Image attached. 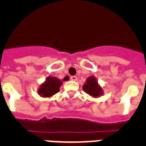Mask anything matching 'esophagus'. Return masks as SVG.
<instances>
[{
	"instance_id": "obj_1",
	"label": "esophagus",
	"mask_w": 146,
	"mask_h": 146,
	"mask_svg": "<svg viewBox=\"0 0 146 146\" xmlns=\"http://www.w3.org/2000/svg\"><path fill=\"white\" fill-rule=\"evenodd\" d=\"M70 79L73 81H76L77 80V77L76 76H71Z\"/></svg>"
}]
</instances>
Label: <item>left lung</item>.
Returning a JSON list of instances; mask_svg holds the SVG:
<instances>
[{
	"instance_id": "left-lung-1",
	"label": "left lung",
	"mask_w": 146,
	"mask_h": 146,
	"mask_svg": "<svg viewBox=\"0 0 146 146\" xmlns=\"http://www.w3.org/2000/svg\"><path fill=\"white\" fill-rule=\"evenodd\" d=\"M82 89L86 94L94 98L99 97L103 94L102 88L98 84L97 80L94 76L88 77L86 83L82 86Z\"/></svg>"
}]
</instances>
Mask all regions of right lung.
<instances>
[{
  "label": "right lung",
  "mask_w": 146,
  "mask_h": 146,
  "mask_svg": "<svg viewBox=\"0 0 146 146\" xmlns=\"http://www.w3.org/2000/svg\"><path fill=\"white\" fill-rule=\"evenodd\" d=\"M69 80V77H66L63 81ZM62 81L55 77H48L38 89V95L42 97H50L57 94L60 91V87L62 85Z\"/></svg>",
  "instance_id": "1"
}]
</instances>
